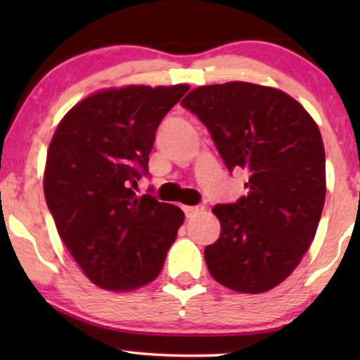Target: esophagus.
I'll return each mask as SVG.
<instances>
[{
	"label": "esophagus",
	"mask_w": 360,
	"mask_h": 360,
	"mask_svg": "<svg viewBox=\"0 0 360 360\" xmlns=\"http://www.w3.org/2000/svg\"><path fill=\"white\" fill-rule=\"evenodd\" d=\"M205 210L203 205H193V206H184V211H185V216L186 218H195L196 214H200L201 211Z\"/></svg>",
	"instance_id": "34e87169"
}]
</instances>
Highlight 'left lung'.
<instances>
[{
	"label": "left lung",
	"instance_id": "left-lung-1",
	"mask_svg": "<svg viewBox=\"0 0 360 360\" xmlns=\"http://www.w3.org/2000/svg\"><path fill=\"white\" fill-rule=\"evenodd\" d=\"M181 106L206 126L229 172H249L248 195L213 208L221 234L205 249L211 277L234 292H267L316 234L326 196L321 132L287 93L248 82L195 88Z\"/></svg>",
	"mask_w": 360,
	"mask_h": 360
}]
</instances>
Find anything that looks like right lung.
<instances>
[{
  "label": "right lung",
  "instance_id": "1",
  "mask_svg": "<svg viewBox=\"0 0 360 360\" xmlns=\"http://www.w3.org/2000/svg\"><path fill=\"white\" fill-rule=\"evenodd\" d=\"M186 85H131L73 106L47 152L44 195L58 236L88 278L111 292L157 278L184 223L179 206L132 188L147 175L157 127Z\"/></svg>",
  "mask_w": 360,
  "mask_h": 360
}]
</instances>
